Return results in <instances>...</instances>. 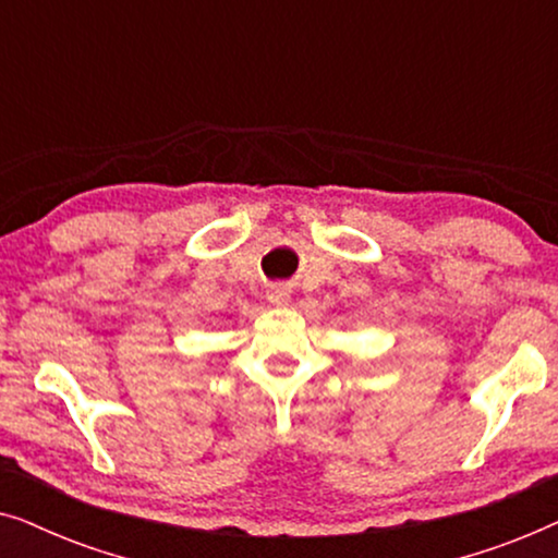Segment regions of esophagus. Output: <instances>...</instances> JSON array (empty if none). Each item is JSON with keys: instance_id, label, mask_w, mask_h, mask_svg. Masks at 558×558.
I'll return each mask as SVG.
<instances>
[{"instance_id": "34e87169", "label": "esophagus", "mask_w": 558, "mask_h": 558, "mask_svg": "<svg viewBox=\"0 0 558 558\" xmlns=\"http://www.w3.org/2000/svg\"><path fill=\"white\" fill-rule=\"evenodd\" d=\"M289 300H292V292L287 287H271L269 289V302L274 307H287Z\"/></svg>"}]
</instances>
